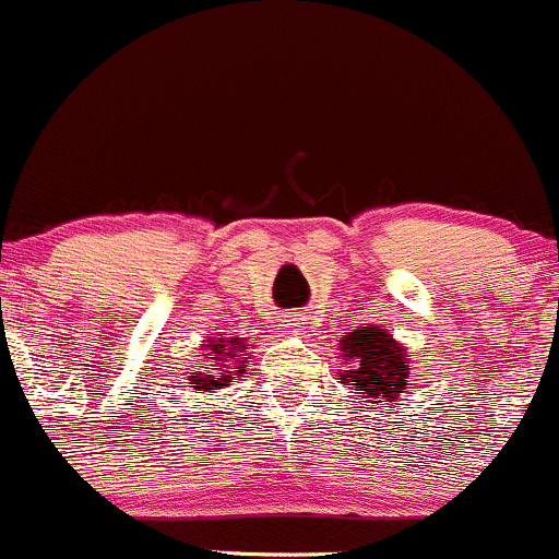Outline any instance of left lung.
<instances>
[{
	"instance_id": "8db88e82",
	"label": "left lung",
	"mask_w": 559,
	"mask_h": 559,
	"mask_svg": "<svg viewBox=\"0 0 559 559\" xmlns=\"http://www.w3.org/2000/svg\"><path fill=\"white\" fill-rule=\"evenodd\" d=\"M342 355L349 360V371L342 373V382L355 384L360 397H366L377 406L392 408L390 403L397 401L408 384V358L403 347L379 326H364L349 331L340 342Z\"/></svg>"
}]
</instances>
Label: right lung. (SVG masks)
<instances>
[{
    "label": "right lung",
    "instance_id": "obj_1",
    "mask_svg": "<svg viewBox=\"0 0 559 559\" xmlns=\"http://www.w3.org/2000/svg\"><path fill=\"white\" fill-rule=\"evenodd\" d=\"M204 364L199 369L190 371L188 377V388L201 390V392H212V390H223L228 388L236 377H241L247 371V345H243L241 336H210L204 345Z\"/></svg>",
    "mask_w": 559,
    "mask_h": 559
}]
</instances>
